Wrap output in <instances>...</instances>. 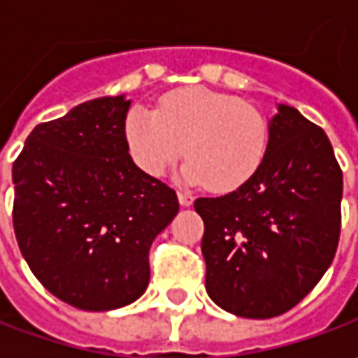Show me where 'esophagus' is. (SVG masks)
Listing matches in <instances>:
<instances>
[{"label":"esophagus","mask_w":358,"mask_h":358,"mask_svg":"<svg viewBox=\"0 0 358 358\" xmlns=\"http://www.w3.org/2000/svg\"><path fill=\"white\" fill-rule=\"evenodd\" d=\"M177 199H179V203H181V207H191L193 205V197L189 195V193H177Z\"/></svg>","instance_id":"obj_1"}]
</instances>
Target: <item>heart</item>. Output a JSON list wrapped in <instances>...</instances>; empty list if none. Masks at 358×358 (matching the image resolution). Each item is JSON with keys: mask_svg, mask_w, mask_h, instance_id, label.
Returning a JSON list of instances; mask_svg holds the SVG:
<instances>
[{"mask_svg": "<svg viewBox=\"0 0 358 358\" xmlns=\"http://www.w3.org/2000/svg\"><path fill=\"white\" fill-rule=\"evenodd\" d=\"M125 139L145 173L163 177L185 153L183 177L189 183L231 193L261 169L268 127L263 113L239 97L191 87L165 95L157 111L131 109Z\"/></svg>", "mask_w": 358, "mask_h": 358, "instance_id": "heart-1", "label": "heart"}]
</instances>
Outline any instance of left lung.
<instances>
[{"mask_svg":"<svg viewBox=\"0 0 358 358\" xmlns=\"http://www.w3.org/2000/svg\"><path fill=\"white\" fill-rule=\"evenodd\" d=\"M341 199L343 171L327 133L279 103L253 179L223 197L195 201L205 223L207 295L245 319L293 309L335 259Z\"/></svg>","mask_w":358,"mask_h":358,"instance_id":"8db88e82","label":"left lung"}]
</instances>
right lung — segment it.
Listing matches in <instances>:
<instances>
[{"label":"right lung","instance_id":"right-lung-1","mask_svg":"<svg viewBox=\"0 0 358 358\" xmlns=\"http://www.w3.org/2000/svg\"><path fill=\"white\" fill-rule=\"evenodd\" d=\"M125 95L97 97L39 123L13 163V229L51 295L113 310L143 295L149 249L179 211L171 187L129 155Z\"/></svg>","mask_w":358,"mask_h":358}]
</instances>
